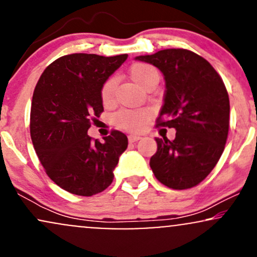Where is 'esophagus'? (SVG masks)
I'll return each mask as SVG.
<instances>
[{"label":"esophagus","instance_id":"1","mask_svg":"<svg viewBox=\"0 0 257 257\" xmlns=\"http://www.w3.org/2000/svg\"><path fill=\"white\" fill-rule=\"evenodd\" d=\"M129 139V143H137V141H139L141 139L140 135H137V134H131L128 137Z\"/></svg>","mask_w":257,"mask_h":257}]
</instances>
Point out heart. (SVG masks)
I'll return each instance as SVG.
<instances>
[{
  "label": "heart",
  "mask_w": 257,
  "mask_h": 257,
  "mask_svg": "<svg viewBox=\"0 0 257 257\" xmlns=\"http://www.w3.org/2000/svg\"><path fill=\"white\" fill-rule=\"evenodd\" d=\"M129 76L139 87L146 89L151 85H157L159 81V73L157 69L149 64L137 63L129 70ZM114 88H116V78H107L102 84L100 95L104 104H110L113 100ZM150 112L147 110H120L114 114L113 120L117 125L128 131H141L146 125Z\"/></svg>",
  "instance_id": "1"
}]
</instances>
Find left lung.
Masks as SVG:
<instances>
[{"instance_id":"left-lung-1","label":"left lung","mask_w":257,"mask_h":257,"mask_svg":"<svg viewBox=\"0 0 257 257\" xmlns=\"http://www.w3.org/2000/svg\"><path fill=\"white\" fill-rule=\"evenodd\" d=\"M135 59L163 73L166 93L157 126L176 131L174 140L156 138L157 152L150 167L167 187H194L210 174L225 150L229 99L222 78L209 61L187 49H163Z\"/></svg>"}]
</instances>
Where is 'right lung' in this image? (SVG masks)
<instances>
[{"mask_svg": "<svg viewBox=\"0 0 257 257\" xmlns=\"http://www.w3.org/2000/svg\"><path fill=\"white\" fill-rule=\"evenodd\" d=\"M128 54L64 55L44 70L31 102L30 134L47 175L59 187L77 196L102 192L113 180L128 138L112 131L105 143L93 141L88 129L104 111L102 84Z\"/></svg>", "mask_w": 257, "mask_h": 257, "instance_id": "1", "label": "right lung"}]
</instances>
